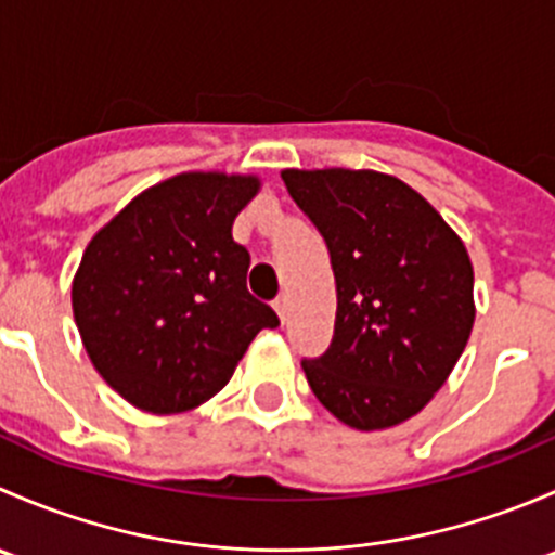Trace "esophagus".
Instances as JSON below:
<instances>
[{
    "label": "esophagus",
    "mask_w": 555,
    "mask_h": 555,
    "mask_svg": "<svg viewBox=\"0 0 555 555\" xmlns=\"http://www.w3.org/2000/svg\"><path fill=\"white\" fill-rule=\"evenodd\" d=\"M273 309H276L279 319H282V322H287V317H289V300H287V295H279V298L273 300Z\"/></svg>",
    "instance_id": "esophagus-1"
}]
</instances>
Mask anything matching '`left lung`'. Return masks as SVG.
<instances>
[{
  "instance_id": "left-lung-1",
  "label": "left lung",
  "mask_w": 555,
  "mask_h": 555,
  "mask_svg": "<svg viewBox=\"0 0 555 555\" xmlns=\"http://www.w3.org/2000/svg\"><path fill=\"white\" fill-rule=\"evenodd\" d=\"M335 273V333L304 360L317 400L349 427H397L451 376L475 322L473 262L424 195L371 169H284Z\"/></svg>"
}]
</instances>
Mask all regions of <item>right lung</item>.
Segmentation results:
<instances>
[{"label": "right lung", "mask_w": 555, "mask_h": 555, "mask_svg": "<svg viewBox=\"0 0 555 555\" xmlns=\"http://www.w3.org/2000/svg\"><path fill=\"white\" fill-rule=\"evenodd\" d=\"M260 190L255 173L184 171L153 184L91 238L72 311L93 367L147 413H184L215 397L271 306L246 289L249 251L233 220Z\"/></svg>", "instance_id": "add662e5"}]
</instances>
